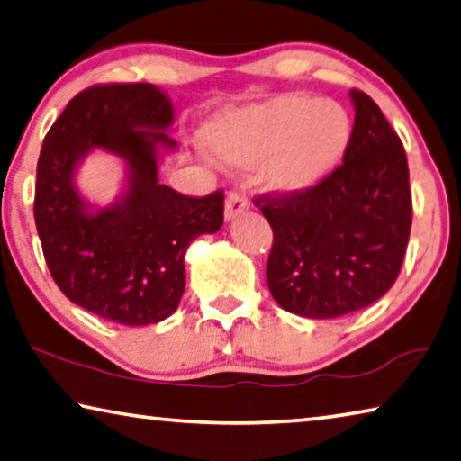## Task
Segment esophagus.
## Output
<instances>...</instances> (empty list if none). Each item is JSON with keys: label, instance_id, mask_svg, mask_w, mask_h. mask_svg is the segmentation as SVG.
<instances>
[{"label": "esophagus", "instance_id": "1", "mask_svg": "<svg viewBox=\"0 0 461 461\" xmlns=\"http://www.w3.org/2000/svg\"><path fill=\"white\" fill-rule=\"evenodd\" d=\"M250 209V201L246 199V194L240 191H231L225 199V221H233L238 215L246 213Z\"/></svg>", "mask_w": 461, "mask_h": 461}]
</instances>
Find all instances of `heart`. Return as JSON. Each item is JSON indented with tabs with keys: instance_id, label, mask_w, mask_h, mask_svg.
Here are the masks:
<instances>
[{
	"instance_id": "obj_1",
	"label": "heart",
	"mask_w": 461,
	"mask_h": 461,
	"mask_svg": "<svg viewBox=\"0 0 461 461\" xmlns=\"http://www.w3.org/2000/svg\"><path fill=\"white\" fill-rule=\"evenodd\" d=\"M353 125L334 100L281 96L260 106L215 116L203 141L231 166H260L270 191L302 194L330 176L348 149Z\"/></svg>"
}]
</instances>
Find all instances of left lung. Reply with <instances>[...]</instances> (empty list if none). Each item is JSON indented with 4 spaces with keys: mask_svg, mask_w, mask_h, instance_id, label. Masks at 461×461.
<instances>
[{
    "mask_svg": "<svg viewBox=\"0 0 461 461\" xmlns=\"http://www.w3.org/2000/svg\"><path fill=\"white\" fill-rule=\"evenodd\" d=\"M355 127L342 166L302 194L258 196L273 228L270 295L303 318H340L377 302L400 273L412 223L400 137L367 94L350 90Z\"/></svg>",
    "mask_w": 461,
    "mask_h": 461,
    "instance_id": "1",
    "label": "left lung"
}]
</instances>
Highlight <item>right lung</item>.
I'll use <instances>...</instances> for the list:
<instances>
[{
	"instance_id": "obj_1",
	"label": "right lung",
	"mask_w": 461,
	"mask_h": 461,
	"mask_svg": "<svg viewBox=\"0 0 461 461\" xmlns=\"http://www.w3.org/2000/svg\"><path fill=\"white\" fill-rule=\"evenodd\" d=\"M174 106L153 84H108L79 92L42 141L34 221L57 287L79 308L125 326L158 324L185 294V254L223 225V193L185 196L159 182L176 151ZM126 166L122 194L106 208L78 193L75 176L92 150Z\"/></svg>"
}]
</instances>
